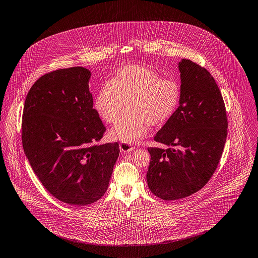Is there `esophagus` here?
I'll list each match as a JSON object with an SVG mask.
<instances>
[{
	"mask_svg": "<svg viewBox=\"0 0 258 258\" xmlns=\"http://www.w3.org/2000/svg\"><path fill=\"white\" fill-rule=\"evenodd\" d=\"M119 148H120L121 152H123V153L131 152V151H133V150L135 149V147H134L133 145H131V144H127V143H121V144L119 145Z\"/></svg>",
	"mask_w": 258,
	"mask_h": 258,
	"instance_id": "esophagus-1",
	"label": "esophagus"
}]
</instances>
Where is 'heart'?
I'll list each match as a JSON object with an SVG mask.
<instances>
[{
    "mask_svg": "<svg viewBox=\"0 0 258 258\" xmlns=\"http://www.w3.org/2000/svg\"><path fill=\"white\" fill-rule=\"evenodd\" d=\"M181 97L179 84L141 65H127L112 76L96 94L94 107L106 124H114L109 132L112 140L134 144L151 126L164 124L173 115Z\"/></svg>",
    "mask_w": 258,
    "mask_h": 258,
    "instance_id": "obj_1",
    "label": "heart"
}]
</instances>
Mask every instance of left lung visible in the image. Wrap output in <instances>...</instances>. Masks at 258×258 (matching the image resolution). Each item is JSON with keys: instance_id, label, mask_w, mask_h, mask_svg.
Listing matches in <instances>:
<instances>
[{"instance_id": "left-lung-1", "label": "left lung", "mask_w": 258, "mask_h": 258, "mask_svg": "<svg viewBox=\"0 0 258 258\" xmlns=\"http://www.w3.org/2000/svg\"><path fill=\"white\" fill-rule=\"evenodd\" d=\"M179 106L155 141L167 149L148 148L150 190L159 198L182 199L204 187L218 167L228 135L222 94L207 69L182 59Z\"/></svg>"}]
</instances>
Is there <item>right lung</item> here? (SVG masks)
Returning <instances> with one entry per match:
<instances>
[{
  "label": "right lung",
  "instance_id": "add662e5",
  "mask_svg": "<svg viewBox=\"0 0 258 258\" xmlns=\"http://www.w3.org/2000/svg\"><path fill=\"white\" fill-rule=\"evenodd\" d=\"M90 78L84 67L43 75L26 95L22 121L34 173L55 198L76 206L103 196L119 156L117 142L98 144L106 128L93 108Z\"/></svg>",
  "mask_w": 258,
  "mask_h": 258
}]
</instances>
